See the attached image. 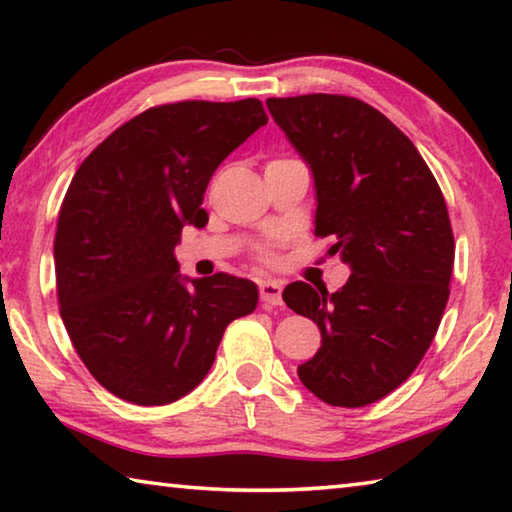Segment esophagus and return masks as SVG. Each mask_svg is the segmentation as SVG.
I'll return each instance as SVG.
<instances>
[{"mask_svg": "<svg viewBox=\"0 0 512 512\" xmlns=\"http://www.w3.org/2000/svg\"><path fill=\"white\" fill-rule=\"evenodd\" d=\"M259 298H262L264 305H282V284L277 280L259 282Z\"/></svg>", "mask_w": 512, "mask_h": 512, "instance_id": "34e87169", "label": "esophagus"}]
</instances>
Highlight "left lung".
<instances>
[{"label": "left lung", "mask_w": 512, "mask_h": 512, "mask_svg": "<svg viewBox=\"0 0 512 512\" xmlns=\"http://www.w3.org/2000/svg\"><path fill=\"white\" fill-rule=\"evenodd\" d=\"M266 108L314 178L316 235L334 237L329 253L352 273L334 293L284 289L323 336L298 377L332 406L372 404L411 375L443 318L454 266L443 192L409 137L368 103L302 94Z\"/></svg>", "instance_id": "1"}]
</instances>
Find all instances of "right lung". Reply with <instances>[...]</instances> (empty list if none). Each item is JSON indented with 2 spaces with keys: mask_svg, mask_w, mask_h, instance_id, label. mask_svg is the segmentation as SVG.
Returning a JSON list of instances; mask_svg holds the SVG:
<instances>
[{
  "mask_svg": "<svg viewBox=\"0 0 512 512\" xmlns=\"http://www.w3.org/2000/svg\"><path fill=\"white\" fill-rule=\"evenodd\" d=\"M268 121L262 101H180L106 137L74 173L54 241L58 305L92 377L140 406L176 402L210 372L232 320L257 307V284L187 277L185 225L203 228L216 167Z\"/></svg>",
  "mask_w": 512,
  "mask_h": 512,
  "instance_id": "add662e5",
  "label": "right lung"
}]
</instances>
